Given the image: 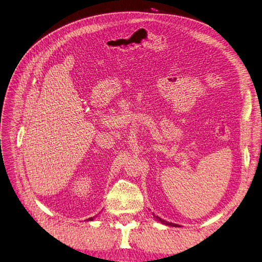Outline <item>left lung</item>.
Returning a JSON list of instances; mask_svg holds the SVG:
<instances>
[{"instance_id":"left-lung-1","label":"left lung","mask_w":262,"mask_h":262,"mask_svg":"<svg viewBox=\"0 0 262 262\" xmlns=\"http://www.w3.org/2000/svg\"><path fill=\"white\" fill-rule=\"evenodd\" d=\"M159 222H161L162 224H164V225H167V226H172V227H180L179 225H176V224H172V223H169V222H166V221H164V220H162V219H160L159 216H155Z\"/></svg>"}]
</instances>
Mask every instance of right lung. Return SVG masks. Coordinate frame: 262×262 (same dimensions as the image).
Wrapping results in <instances>:
<instances>
[{
  "label": "right lung",
  "instance_id": "right-lung-1",
  "mask_svg": "<svg viewBox=\"0 0 262 262\" xmlns=\"http://www.w3.org/2000/svg\"><path fill=\"white\" fill-rule=\"evenodd\" d=\"M93 219H94V217H90L88 221H93Z\"/></svg>",
  "mask_w": 262,
  "mask_h": 262
}]
</instances>
